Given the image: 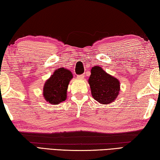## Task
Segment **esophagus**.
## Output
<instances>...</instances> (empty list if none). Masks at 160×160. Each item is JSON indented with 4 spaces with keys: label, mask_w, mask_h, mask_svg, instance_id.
Instances as JSON below:
<instances>
[{
    "label": "esophagus",
    "mask_w": 160,
    "mask_h": 160,
    "mask_svg": "<svg viewBox=\"0 0 160 160\" xmlns=\"http://www.w3.org/2000/svg\"><path fill=\"white\" fill-rule=\"evenodd\" d=\"M84 77H85V75H84L82 74V75H78V76H77V78H78V79H79V80H82L83 78H84Z\"/></svg>",
    "instance_id": "34e87169"
}]
</instances>
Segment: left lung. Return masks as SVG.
I'll return each mask as SVG.
<instances>
[{"label": "left lung", "instance_id": "obj_1", "mask_svg": "<svg viewBox=\"0 0 160 160\" xmlns=\"http://www.w3.org/2000/svg\"><path fill=\"white\" fill-rule=\"evenodd\" d=\"M93 98L102 104L115 101L120 91V82L104 71L100 66H94L88 80Z\"/></svg>", "mask_w": 160, "mask_h": 160}]
</instances>
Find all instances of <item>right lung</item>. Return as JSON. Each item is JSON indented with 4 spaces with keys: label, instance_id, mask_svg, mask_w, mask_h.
Returning a JSON list of instances; mask_svg holds the SVG:
<instances>
[{
    "label": "right lung",
    "instance_id": "right-lung-1",
    "mask_svg": "<svg viewBox=\"0 0 160 160\" xmlns=\"http://www.w3.org/2000/svg\"><path fill=\"white\" fill-rule=\"evenodd\" d=\"M72 78L69 70L60 68L46 81L43 88L45 100L51 104H58L66 99L68 87Z\"/></svg>",
    "mask_w": 160,
    "mask_h": 160
}]
</instances>
